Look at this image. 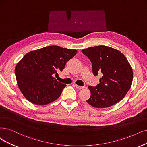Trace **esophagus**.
I'll return each instance as SVG.
<instances>
[{
  "label": "esophagus",
  "instance_id": "34e87169",
  "mask_svg": "<svg viewBox=\"0 0 147 147\" xmlns=\"http://www.w3.org/2000/svg\"><path fill=\"white\" fill-rule=\"evenodd\" d=\"M74 86H76L77 88H78L79 90H81V89H83V88H85V86H79V85H78L76 84H74Z\"/></svg>",
  "mask_w": 147,
  "mask_h": 147
}]
</instances>
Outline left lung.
I'll use <instances>...</instances> for the list:
<instances>
[{"instance_id": "obj_1", "label": "left lung", "mask_w": 147, "mask_h": 147, "mask_svg": "<svg viewBox=\"0 0 147 147\" xmlns=\"http://www.w3.org/2000/svg\"><path fill=\"white\" fill-rule=\"evenodd\" d=\"M82 51L91 62L93 74H103L98 85L88 86L91 96L86 102L93 107L102 108L121 101L131 88L133 76L124 54L104 45L89 47Z\"/></svg>"}]
</instances>
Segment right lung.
I'll list each match as a JSON object with an SVG mask.
<instances>
[{
    "mask_svg": "<svg viewBox=\"0 0 147 147\" xmlns=\"http://www.w3.org/2000/svg\"><path fill=\"white\" fill-rule=\"evenodd\" d=\"M76 50L48 46L31 51L16 65L15 74L19 88L32 104L47 105L57 99L66 85L53 78L64 69Z\"/></svg>",
    "mask_w": 147,
    "mask_h": 147,
    "instance_id": "add662e5",
    "label": "right lung"
}]
</instances>
